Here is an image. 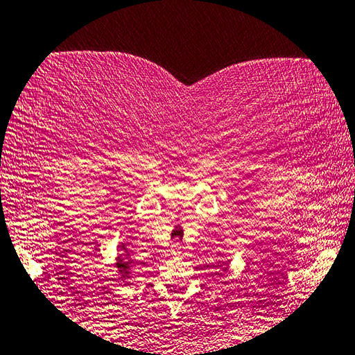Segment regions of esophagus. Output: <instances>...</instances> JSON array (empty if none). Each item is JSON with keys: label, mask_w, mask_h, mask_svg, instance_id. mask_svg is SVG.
<instances>
[{"label": "esophagus", "mask_w": 355, "mask_h": 355, "mask_svg": "<svg viewBox=\"0 0 355 355\" xmlns=\"http://www.w3.org/2000/svg\"><path fill=\"white\" fill-rule=\"evenodd\" d=\"M182 246H180L178 243H173L172 244V254L173 256H180V254H182V249H180Z\"/></svg>", "instance_id": "34e87169"}]
</instances>
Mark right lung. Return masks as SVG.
Instances as JSON below:
<instances>
[{
	"label": "right lung",
	"mask_w": 355,
	"mask_h": 355,
	"mask_svg": "<svg viewBox=\"0 0 355 355\" xmlns=\"http://www.w3.org/2000/svg\"><path fill=\"white\" fill-rule=\"evenodd\" d=\"M112 266L116 268L119 282L123 284H128L132 282V272H133L135 262L133 259L130 257L125 244H121V246H119V256L114 259Z\"/></svg>",
	"instance_id": "add662e5"
}]
</instances>
